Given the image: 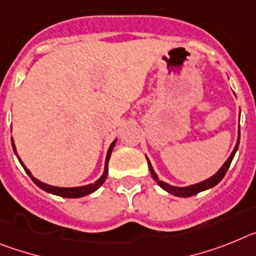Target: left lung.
Wrapping results in <instances>:
<instances>
[{
    "label": "left lung",
    "mask_w": 256,
    "mask_h": 256,
    "mask_svg": "<svg viewBox=\"0 0 256 256\" xmlns=\"http://www.w3.org/2000/svg\"><path fill=\"white\" fill-rule=\"evenodd\" d=\"M238 144H240V130H238V138H237V143H236L234 150H233V152L230 153V156L228 157V160L224 162L223 166H222V168L218 170V172H215L212 176L208 178V179H206V180L200 182V183L192 184V186H170V184L165 183L164 180L158 179L157 174H156L154 170H153L152 165H150V160H148V157H146V161H148V168H150V175H152V178L156 180V183L158 184L162 190H165L166 192L171 193V194L178 196V197H190V196L197 194V193L202 192V190H210V188H212V186H216V184L219 183L222 179H223L224 175H226V171H228V168H230V162H232L236 152H237V150H238Z\"/></svg>",
    "instance_id": "left-lung-1"
}]
</instances>
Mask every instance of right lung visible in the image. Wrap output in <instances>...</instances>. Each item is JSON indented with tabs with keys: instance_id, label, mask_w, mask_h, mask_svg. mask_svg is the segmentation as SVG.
I'll return each mask as SVG.
<instances>
[{
	"instance_id": "add662e5",
	"label": "right lung",
	"mask_w": 256,
	"mask_h": 256,
	"mask_svg": "<svg viewBox=\"0 0 256 256\" xmlns=\"http://www.w3.org/2000/svg\"><path fill=\"white\" fill-rule=\"evenodd\" d=\"M116 142H117V139H116V140H113V143L110 144V150H108V152H106V166H104L103 175H102V176L99 178V179H98V180L95 182V183L88 184V186H72V188H63V186H48V184L42 183V182H40L38 179H36V178L33 176L32 174H30V171L28 170V168H26V165H24L23 162H22L20 157L18 156L16 148H15V144H14V140H12V138H11V144H12V150H14L15 154H16L18 160H19V162H20V164H22V166H23V168H24V170H26V172L28 175H30V178L33 180V183H34L36 186H38L40 188L45 190V192H48V193H51V194H55V196H60V197H66V198H80V197H84V196L90 194V193L95 192V190H96L98 188H100L102 184H103L104 182H106V175H108V162H110V154H112L113 146H114Z\"/></svg>"
}]
</instances>
